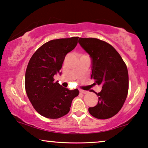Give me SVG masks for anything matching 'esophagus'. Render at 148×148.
Here are the masks:
<instances>
[{"label": "esophagus", "mask_w": 148, "mask_h": 148, "mask_svg": "<svg viewBox=\"0 0 148 148\" xmlns=\"http://www.w3.org/2000/svg\"><path fill=\"white\" fill-rule=\"evenodd\" d=\"M80 92L81 93H83V94H85V93H87L88 91H85V90H83V89H80Z\"/></svg>", "instance_id": "1"}]
</instances>
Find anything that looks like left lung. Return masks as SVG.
Returning a JSON list of instances; mask_svg holds the SVG:
<instances>
[{"instance_id":"1","label":"left lung","mask_w":148,"mask_h":148,"mask_svg":"<svg viewBox=\"0 0 148 148\" xmlns=\"http://www.w3.org/2000/svg\"><path fill=\"white\" fill-rule=\"evenodd\" d=\"M80 46L90 55L91 78L102 86L96 106L89 112L97 119L116 115L124 105L128 91V72L126 63L111 45L96 38H80Z\"/></svg>"}]
</instances>
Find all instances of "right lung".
<instances>
[{
  "mask_svg": "<svg viewBox=\"0 0 148 148\" xmlns=\"http://www.w3.org/2000/svg\"><path fill=\"white\" fill-rule=\"evenodd\" d=\"M78 37L58 39L45 43L33 54L25 74L27 96L35 111L49 119H58L68 114L72 100L79 93L77 89L63 87L54 76L59 73L68 52L78 44Z\"/></svg>",
  "mask_w": 148,
  "mask_h": 148,
  "instance_id": "add662e5",
  "label": "right lung"
}]
</instances>
